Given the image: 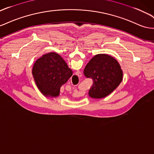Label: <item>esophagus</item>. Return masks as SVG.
Returning a JSON list of instances; mask_svg holds the SVG:
<instances>
[{
  "instance_id": "1",
  "label": "esophagus",
  "mask_w": 154,
  "mask_h": 154,
  "mask_svg": "<svg viewBox=\"0 0 154 154\" xmlns=\"http://www.w3.org/2000/svg\"><path fill=\"white\" fill-rule=\"evenodd\" d=\"M82 76V73L78 71L76 72V74L72 77V81L74 83V84H78L79 82V80H80V77Z\"/></svg>"
}]
</instances>
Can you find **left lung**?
Returning <instances> with one entry per match:
<instances>
[{
	"label": "left lung",
	"instance_id": "1",
	"mask_svg": "<svg viewBox=\"0 0 154 154\" xmlns=\"http://www.w3.org/2000/svg\"><path fill=\"white\" fill-rule=\"evenodd\" d=\"M84 73L93 79L89 96L95 99L105 98L122 82L123 72L119 62L112 56L100 54L94 56L85 66Z\"/></svg>",
	"mask_w": 154,
	"mask_h": 154
}]
</instances>
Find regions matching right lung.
Returning <instances> with one entry per match:
<instances>
[{"label":"right lung","mask_w":154,"mask_h":154,"mask_svg":"<svg viewBox=\"0 0 154 154\" xmlns=\"http://www.w3.org/2000/svg\"><path fill=\"white\" fill-rule=\"evenodd\" d=\"M32 73L40 92L51 98L59 96L61 87L72 75V70L56 52L45 54L37 59Z\"/></svg>","instance_id":"right-lung-1"}]
</instances>
